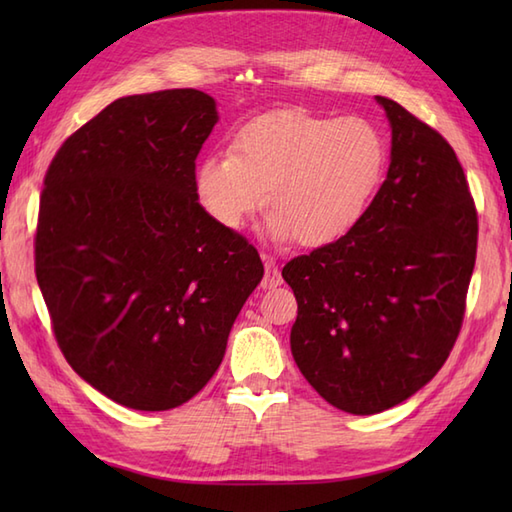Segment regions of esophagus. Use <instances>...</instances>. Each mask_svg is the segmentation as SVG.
Returning a JSON list of instances; mask_svg holds the SVG:
<instances>
[{"label": "esophagus", "mask_w": 512, "mask_h": 512, "mask_svg": "<svg viewBox=\"0 0 512 512\" xmlns=\"http://www.w3.org/2000/svg\"><path fill=\"white\" fill-rule=\"evenodd\" d=\"M264 266H266V273H264V279H262V288L273 290V288L281 286V281H284V279H281V273H279L277 264L273 262V257L264 255Z\"/></svg>", "instance_id": "obj_1"}]
</instances>
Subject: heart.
Wrapping results in <instances>:
<instances>
[{
  "mask_svg": "<svg viewBox=\"0 0 512 512\" xmlns=\"http://www.w3.org/2000/svg\"><path fill=\"white\" fill-rule=\"evenodd\" d=\"M387 143L363 116L279 110L239 129L233 154L195 169V193L217 224L237 228L264 204L275 237L321 246L352 228L383 178Z\"/></svg>",
  "mask_w": 512,
  "mask_h": 512,
  "instance_id": "obj_1",
  "label": "heart"
}]
</instances>
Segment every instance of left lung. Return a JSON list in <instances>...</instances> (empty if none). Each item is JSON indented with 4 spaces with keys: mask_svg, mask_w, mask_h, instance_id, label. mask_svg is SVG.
<instances>
[{
    "mask_svg": "<svg viewBox=\"0 0 512 512\" xmlns=\"http://www.w3.org/2000/svg\"><path fill=\"white\" fill-rule=\"evenodd\" d=\"M391 162L343 237L281 270L297 297L295 363L336 409L372 416L438 374L462 330L477 211L453 147L396 101Z\"/></svg>",
    "mask_w": 512,
    "mask_h": 512,
    "instance_id": "1",
    "label": "left lung"
}]
</instances>
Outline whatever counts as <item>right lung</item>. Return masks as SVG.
<instances>
[{
    "mask_svg": "<svg viewBox=\"0 0 512 512\" xmlns=\"http://www.w3.org/2000/svg\"><path fill=\"white\" fill-rule=\"evenodd\" d=\"M215 123L200 90L125 96L65 138L43 178L35 275L54 339L76 374L129 409L198 394L264 277L255 246L195 193Z\"/></svg>",
    "mask_w": 512,
    "mask_h": 512,
    "instance_id": "add662e5",
    "label": "right lung"
}]
</instances>
